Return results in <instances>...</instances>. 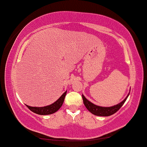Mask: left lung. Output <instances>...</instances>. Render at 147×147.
<instances>
[{
  "mask_svg": "<svg viewBox=\"0 0 147 147\" xmlns=\"http://www.w3.org/2000/svg\"><path fill=\"white\" fill-rule=\"evenodd\" d=\"M125 98L124 100L122 101L121 102H120L119 104L117 105H114L113 107H100V106H97L96 105L93 104L91 102L88 100L84 96L82 95V99H83V102L84 105L86 106L88 111L90 112H91L92 114H94L96 116H100V117H108V116H110L114 114V113H116L117 111L122 107V105L124 104V102L126 100L127 98Z\"/></svg>",
  "mask_w": 147,
  "mask_h": 147,
  "instance_id": "left-lung-1",
  "label": "left lung"
}]
</instances>
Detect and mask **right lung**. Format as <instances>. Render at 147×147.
I'll return each instance as SVG.
<instances>
[{
  "label": "right lung",
  "mask_w": 147,
  "mask_h": 147,
  "mask_svg": "<svg viewBox=\"0 0 147 147\" xmlns=\"http://www.w3.org/2000/svg\"><path fill=\"white\" fill-rule=\"evenodd\" d=\"M67 91H65L60 98H59V100L56 101L55 102L53 103V104L50 105L46 106V107H30V106H27V107L30 109V111H32L33 112L35 113V114H40V115H47V114H51L53 113L56 112V111L59 110L60 109V107L62 106L63 103L64 99H65V95Z\"/></svg>",
  "instance_id": "right-lung-1"
}]
</instances>
